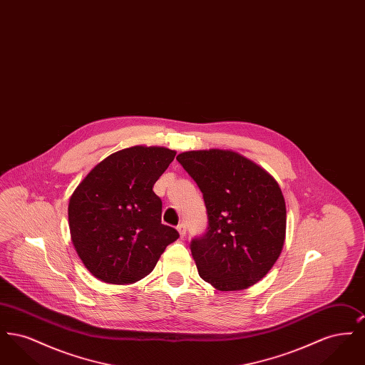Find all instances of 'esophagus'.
<instances>
[{"label":"esophagus","instance_id":"obj_1","mask_svg":"<svg viewBox=\"0 0 365 365\" xmlns=\"http://www.w3.org/2000/svg\"><path fill=\"white\" fill-rule=\"evenodd\" d=\"M176 230L179 231V234H180V237H182V238L186 235V225H185V223H180V225H178Z\"/></svg>","mask_w":365,"mask_h":365}]
</instances>
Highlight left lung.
I'll use <instances>...</instances> for the list:
<instances>
[{
  "label": "left lung",
  "mask_w": 365,
  "mask_h": 365,
  "mask_svg": "<svg viewBox=\"0 0 365 365\" xmlns=\"http://www.w3.org/2000/svg\"><path fill=\"white\" fill-rule=\"evenodd\" d=\"M176 160L207 208L208 227L190 242L200 277L220 292L257 283L284 243L286 204L277 180L231 150H191Z\"/></svg>",
  "instance_id": "left-lung-1"
}]
</instances>
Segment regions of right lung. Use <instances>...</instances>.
Here are the masks:
<instances>
[{"instance_id": "right-lung-1", "label": "right lung", "mask_w": 365, "mask_h": 365, "mask_svg": "<svg viewBox=\"0 0 365 365\" xmlns=\"http://www.w3.org/2000/svg\"><path fill=\"white\" fill-rule=\"evenodd\" d=\"M175 155L158 146L123 149L97 164L73 191L71 238L96 278L112 284L137 282L179 238L161 223L163 202L153 191Z\"/></svg>"}]
</instances>
